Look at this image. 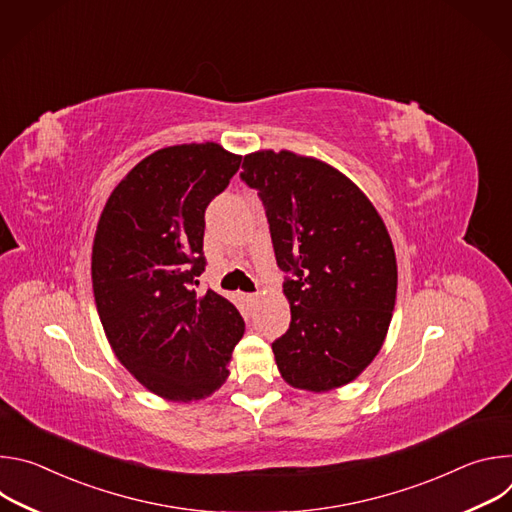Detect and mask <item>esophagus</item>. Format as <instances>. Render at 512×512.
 Returning <instances> with one entry per match:
<instances>
[{
	"mask_svg": "<svg viewBox=\"0 0 512 512\" xmlns=\"http://www.w3.org/2000/svg\"><path fill=\"white\" fill-rule=\"evenodd\" d=\"M247 302L255 306L259 302V294H247Z\"/></svg>",
	"mask_w": 512,
	"mask_h": 512,
	"instance_id": "1",
	"label": "esophagus"
}]
</instances>
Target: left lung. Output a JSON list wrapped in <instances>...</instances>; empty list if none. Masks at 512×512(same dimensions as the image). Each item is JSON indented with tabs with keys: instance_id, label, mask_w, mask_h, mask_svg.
<instances>
[{
	"instance_id": "left-lung-1",
	"label": "left lung",
	"mask_w": 512,
	"mask_h": 512,
	"mask_svg": "<svg viewBox=\"0 0 512 512\" xmlns=\"http://www.w3.org/2000/svg\"><path fill=\"white\" fill-rule=\"evenodd\" d=\"M241 180L269 223L291 322L271 348L281 377L330 391L356 379L383 346L397 261L379 212L346 176L291 152L245 156Z\"/></svg>"
}]
</instances>
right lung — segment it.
Returning <instances> with one entry per match:
<instances>
[{
	"mask_svg": "<svg viewBox=\"0 0 512 512\" xmlns=\"http://www.w3.org/2000/svg\"><path fill=\"white\" fill-rule=\"evenodd\" d=\"M239 166L241 156L216 143L158 150L117 184L101 214L91 263L101 324L123 367L166 399L221 387L245 332L227 298L196 287L204 212Z\"/></svg>",
	"mask_w": 512,
	"mask_h": 512,
	"instance_id": "add662e5",
	"label": "right lung"
}]
</instances>
